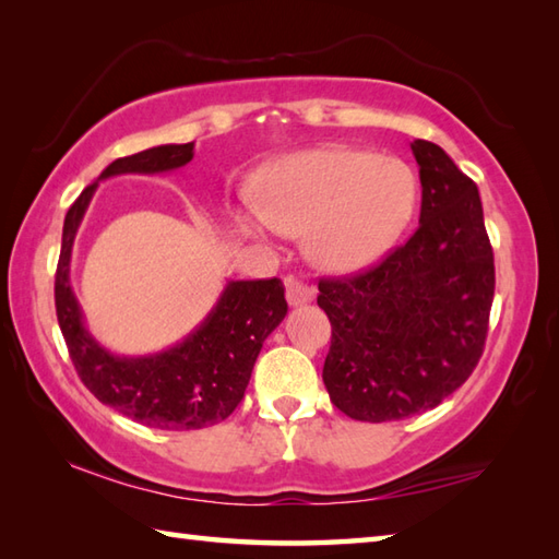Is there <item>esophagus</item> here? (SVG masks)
Returning <instances> with one entry per match:
<instances>
[{"instance_id":"1","label":"esophagus","mask_w":559,"mask_h":559,"mask_svg":"<svg viewBox=\"0 0 559 559\" xmlns=\"http://www.w3.org/2000/svg\"><path fill=\"white\" fill-rule=\"evenodd\" d=\"M286 300H288V305H293V307L312 302V300H314V288H310V286H307V283H302V281H298V278L288 276V278H286Z\"/></svg>"}]
</instances>
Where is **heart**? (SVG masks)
Returning a JSON list of instances; mask_svg holds the SVG:
<instances>
[{
	"label": "heart",
	"mask_w": 559,
	"mask_h": 559,
	"mask_svg": "<svg viewBox=\"0 0 559 559\" xmlns=\"http://www.w3.org/2000/svg\"><path fill=\"white\" fill-rule=\"evenodd\" d=\"M418 204V177L406 163L350 146L288 153L254 182V209L237 211L252 237L269 230L305 237L314 264L355 273L396 245Z\"/></svg>",
	"instance_id": "obj_1"
}]
</instances>
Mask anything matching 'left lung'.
Instances as JSON below:
<instances>
[{
  "label": "left lung",
  "mask_w": 559,
  "mask_h": 559,
  "mask_svg": "<svg viewBox=\"0 0 559 559\" xmlns=\"http://www.w3.org/2000/svg\"><path fill=\"white\" fill-rule=\"evenodd\" d=\"M420 225L382 264L319 281L331 322L324 384L353 420H403L439 406L483 355L495 259L476 182L432 141L415 139Z\"/></svg>",
  "instance_id": "left-lung-1"
}]
</instances>
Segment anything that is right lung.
<instances>
[{"instance_id": "obj_1", "label": "right lung", "mask_w": 559, "mask_h": 559, "mask_svg": "<svg viewBox=\"0 0 559 559\" xmlns=\"http://www.w3.org/2000/svg\"><path fill=\"white\" fill-rule=\"evenodd\" d=\"M192 144L153 146L117 158L83 189L64 216L55 276L57 322L81 382L105 406L158 430H201L228 418L242 401L266 336L288 314L278 278L228 281L192 334L153 355H117L93 338L71 290V249L96 187L115 175H156L192 160Z\"/></svg>"}]
</instances>
